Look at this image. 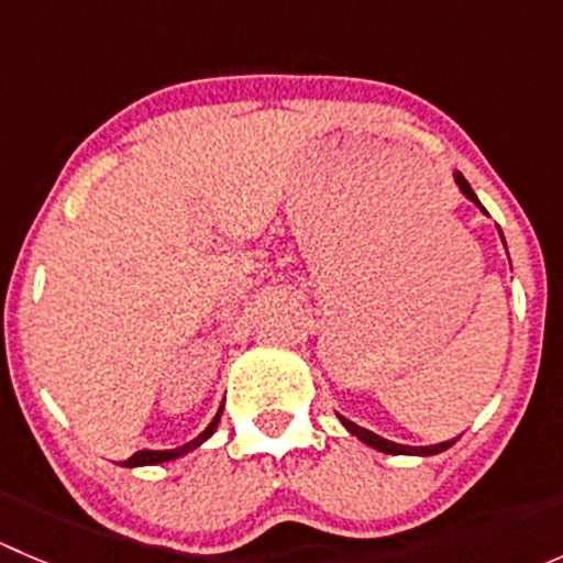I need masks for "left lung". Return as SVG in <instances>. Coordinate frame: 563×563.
<instances>
[{
	"label": "left lung",
	"instance_id": "1",
	"mask_svg": "<svg viewBox=\"0 0 563 563\" xmlns=\"http://www.w3.org/2000/svg\"><path fill=\"white\" fill-rule=\"evenodd\" d=\"M452 176H455V185L460 187V192H463V196L468 198L471 203H476V207H479V212H485V207H482V203H479V198H476V192L471 190V185H468V181H465V176L460 174V172H455ZM485 214H487V212H485ZM498 234H501V229H498ZM501 242H504V234H501ZM504 247H507V242H504ZM338 419H340V424H343V428L349 430L351 435H356V439L362 441V444L373 446V450H378V452H387V455H419V457H430V455H439V452L450 450V446L457 441V439H452V441H441V444H433V446H408V444H397V441L382 439V435H376V433H373V430H367V428H360V424H356V422H351V419H345L343 413H338Z\"/></svg>",
	"mask_w": 563,
	"mask_h": 563
}]
</instances>
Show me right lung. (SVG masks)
I'll return each instance as SVG.
<instances>
[{
  "mask_svg": "<svg viewBox=\"0 0 563 563\" xmlns=\"http://www.w3.org/2000/svg\"><path fill=\"white\" fill-rule=\"evenodd\" d=\"M220 413H223V406L218 408V413H214L212 422L207 424V430H203L201 435H196V439H192V441H187V444L174 446V450H139L133 457L122 460V463H119V465H124V468H139V465H157V463H168V460H176V457L187 455V452L198 450V446H201L203 441H207L209 435L214 433V430H218Z\"/></svg>",
  "mask_w": 563,
  "mask_h": 563,
  "instance_id": "right-lung-1",
  "label": "right lung"
}]
</instances>
